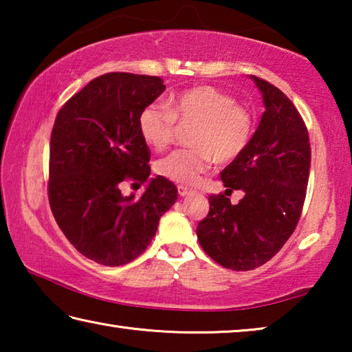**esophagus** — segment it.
Wrapping results in <instances>:
<instances>
[{"label": "esophagus", "mask_w": 352, "mask_h": 352, "mask_svg": "<svg viewBox=\"0 0 352 352\" xmlns=\"http://www.w3.org/2000/svg\"><path fill=\"white\" fill-rule=\"evenodd\" d=\"M192 192H194L192 189H189L188 186H182V184H178V194H180L182 197H186V195L192 194Z\"/></svg>", "instance_id": "1"}]
</instances>
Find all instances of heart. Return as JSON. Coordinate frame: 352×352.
<instances>
[{
	"instance_id": "obj_1",
	"label": "heart",
	"mask_w": 352,
	"mask_h": 352,
	"mask_svg": "<svg viewBox=\"0 0 352 352\" xmlns=\"http://www.w3.org/2000/svg\"><path fill=\"white\" fill-rule=\"evenodd\" d=\"M175 122L194 124L189 132L192 147L169 153L157 164V172L182 186L197 183L212 158L219 164L239 158L254 132L252 113L237 104L233 94L210 85L172 94L164 105H146L138 116V132L148 147L163 151L174 138Z\"/></svg>"
}]
</instances>
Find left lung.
I'll return each mask as SVG.
<instances>
[{
    "label": "left lung",
    "instance_id": "8db88e82",
    "mask_svg": "<svg viewBox=\"0 0 352 352\" xmlns=\"http://www.w3.org/2000/svg\"><path fill=\"white\" fill-rule=\"evenodd\" d=\"M265 111L248 147L220 172L226 192L245 195L231 205L210 195V212L197 226L205 253L225 269L253 270L270 261L296 228L311 169V142L292 100L264 79L252 76Z\"/></svg>",
    "mask_w": 352,
    "mask_h": 352
}]
</instances>
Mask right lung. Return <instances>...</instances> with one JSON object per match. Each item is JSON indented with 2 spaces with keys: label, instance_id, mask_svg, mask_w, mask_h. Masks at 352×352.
I'll return each mask as SVG.
<instances>
[{
  "label": "right lung",
  "instance_id": "1",
  "mask_svg": "<svg viewBox=\"0 0 352 352\" xmlns=\"http://www.w3.org/2000/svg\"><path fill=\"white\" fill-rule=\"evenodd\" d=\"M166 90L157 76L107 73L76 93L57 113L50 146L47 197L57 225L77 252L118 267L144 252L177 188L151 175V151L138 116ZM126 179L147 182L138 201L122 196Z\"/></svg>",
  "mask_w": 352,
  "mask_h": 352
}]
</instances>
